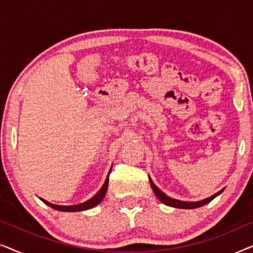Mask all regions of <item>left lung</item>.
Here are the masks:
<instances>
[{
	"label": "left lung",
	"mask_w": 253,
	"mask_h": 253,
	"mask_svg": "<svg viewBox=\"0 0 253 253\" xmlns=\"http://www.w3.org/2000/svg\"><path fill=\"white\" fill-rule=\"evenodd\" d=\"M150 183H151V186L152 189H153V191L155 193V196L158 197V199L160 200L161 203H164L165 205H168V206H171V207H176V209H197V207H202L204 205H206V204H209L211 200H213L215 198L216 196H219L221 192H222V190L219 192H216L215 195L209 197V198L204 199V200H200V202H183V200H177V199H174V198H170V197H168L166 193H164L161 191L160 189L158 188L157 185L154 184L153 182H152V179L150 178Z\"/></svg>",
	"instance_id": "obj_1"
}]
</instances>
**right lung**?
I'll list each match as a JSON object with an SVG mask.
<instances>
[{"mask_svg": "<svg viewBox=\"0 0 253 253\" xmlns=\"http://www.w3.org/2000/svg\"><path fill=\"white\" fill-rule=\"evenodd\" d=\"M110 171H112V168H110V170L108 172V176H107L105 183H103L102 188L99 190L98 192H96V195L94 197H92L91 199L87 200V202L85 203H82V204H78V205H70V206H61V205H55V204H51L49 202H47V200H44L42 198H40L42 202L46 204V205L50 206L51 209L56 210V211H61V212H81V211H85V210H89L92 209V207H94L98 205L102 202V199L105 198L106 196V192H107V189H108V182H109V174Z\"/></svg>", "mask_w": 253, "mask_h": 253, "instance_id": "1", "label": "right lung"}]
</instances>
